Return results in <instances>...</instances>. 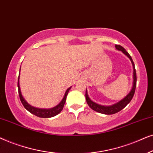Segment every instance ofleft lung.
Here are the masks:
<instances>
[{
	"label": "left lung",
	"mask_w": 153,
	"mask_h": 153,
	"mask_svg": "<svg viewBox=\"0 0 153 153\" xmlns=\"http://www.w3.org/2000/svg\"><path fill=\"white\" fill-rule=\"evenodd\" d=\"M115 48L117 50L121 51L124 54H125L128 58L131 61L132 66H133V85H132L131 91H129V93L126 96L125 98H123L122 100H120L119 102L114 103V104L111 105H103L98 104V103L94 102L93 101H91L90 98L89 97L88 94H87V91L86 89V93H85V97H86V101L87 104L91 109L94 110V111H97L98 113H100L102 114H105V115H112V114H115L117 112L120 111L121 110H123L128 103H129L133 98L134 95V92H135V89L136 87V69L135 66H134V62L132 60L131 56L129 55V54L128 53L126 50L123 47L120 45H115Z\"/></svg>",
	"instance_id": "8db88e82"
}]
</instances>
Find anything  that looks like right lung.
Returning a JSON list of instances; mask_svg holds the SVG:
<instances>
[{"label":"right lung","instance_id":"right-lung-1","mask_svg":"<svg viewBox=\"0 0 153 153\" xmlns=\"http://www.w3.org/2000/svg\"><path fill=\"white\" fill-rule=\"evenodd\" d=\"M21 69V68H20ZM20 69H19V74H20ZM17 86H18V91H19V95L20 100H21V102L23 104L24 107L27 110L28 112H30V113L33 114L36 116L39 117H42V118H49V117H52L54 116L58 115L59 113H60L61 111L63 110V108H64V105L65 104V102H66V97L68 95V93L71 87H69L66 89V92H65V94L64 96V98L62 99V100L61 101V102L59 103L56 106L52 108H36L33 105H30L27 101L25 100L22 94L21 89H20V86H19V78H18V82H17Z\"/></svg>","mask_w":153,"mask_h":153}]
</instances>
